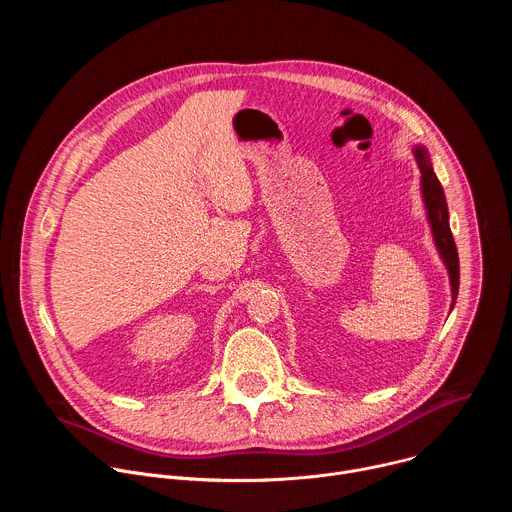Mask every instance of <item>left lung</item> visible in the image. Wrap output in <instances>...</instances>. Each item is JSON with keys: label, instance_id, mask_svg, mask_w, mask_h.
<instances>
[{"label": "left lung", "instance_id": "1", "mask_svg": "<svg viewBox=\"0 0 512 512\" xmlns=\"http://www.w3.org/2000/svg\"><path fill=\"white\" fill-rule=\"evenodd\" d=\"M413 158L419 168V192L421 200L425 206V216H427V225L431 231L433 245L437 249V255H440L442 263L446 265L448 277H450V289H452V304L450 312L454 310L456 298H458V289H460V261H458V249L450 231V212H448V202L444 188L437 180L427 148L421 143L413 145Z\"/></svg>", "mask_w": 512, "mask_h": 512}]
</instances>
